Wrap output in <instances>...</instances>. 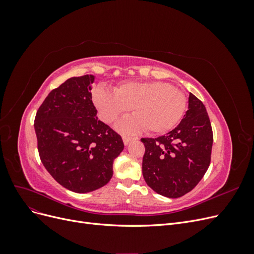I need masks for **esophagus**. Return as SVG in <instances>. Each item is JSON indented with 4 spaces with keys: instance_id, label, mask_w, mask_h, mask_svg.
I'll use <instances>...</instances> for the list:
<instances>
[{
    "instance_id": "1",
    "label": "esophagus",
    "mask_w": 254,
    "mask_h": 254,
    "mask_svg": "<svg viewBox=\"0 0 254 254\" xmlns=\"http://www.w3.org/2000/svg\"><path fill=\"white\" fill-rule=\"evenodd\" d=\"M135 137L132 136H127V135H123V142H124L125 145H127L129 142H131L132 140H134Z\"/></svg>"
}]
</instances>
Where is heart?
I'll return each mask as SVG.
<instances>
[{
  "mask_svg": "<svg viewBox=\"0 0 254 254\" xmlns=\"http://www.w3.org/2000/svg\"><path fill=\"white\" fill-rule=\"evenodd\" d=\"M93 102L106 123L114 122L132 108L135 117L118 124L124 132L145 128L149 133H165L178 124L187 109L183 92L163 81H125L114 87L113 93L98 88Z\"/></svg>",
  "mask_w": 254,
  "mask_h": 254,
  "instance_id": "obj_1",
  "label": "heart"
}]
</instances>
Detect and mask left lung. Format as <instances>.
Returning a JSON list of instances; mask_svg holds the SVG:
<instances>
[{
  "label": "left lung",
  "instance_id": "1",
  "mask_svg": "<svg viewBox=\"0 0 254 254\" xmlns=\"http://www.w3.org/2000/svg\"><path fill=\"white\" fill-rule=\"evenodd\" d=\"M143 177L156 193L178 198L193 190L211 162L213 131L200 99L190 93L180 124L159 137H143Z\"/></svg>",
  "mask_w": 254,
  "mask_h": 254
}]
</instances>
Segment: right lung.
<instances>
[{
  "label": "right lung",
  "mask_w": 254,
  "mask_h": 254,
  "mask_svg": "<svg viewBox=\"0 0 254 254\" xmlns=\"http://www.w3.org/2000/svg\"><path fill=\"white\" fill-rule=\"evenodd\" d=\"M93 75L65 80L50 92L35 118L38 151L60 186L88 193L112 178L113 161L124 149L122 136L96 117Z\"/></svg>",
  "instance_id": "1"
}]
</instances>
